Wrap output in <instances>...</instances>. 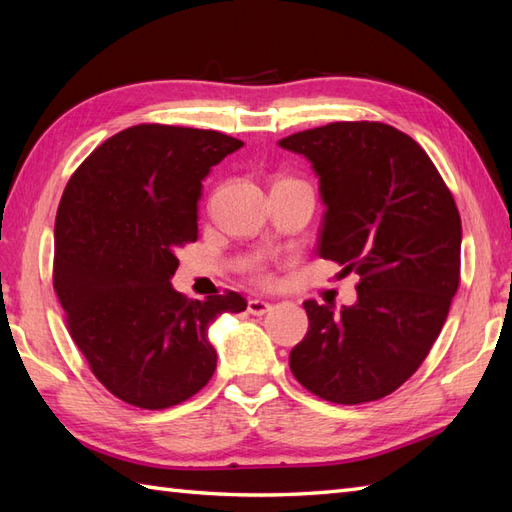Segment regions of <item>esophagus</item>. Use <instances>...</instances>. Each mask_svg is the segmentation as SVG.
Masks as SVG:
<instances>
[{"instance_id": "obj_1", "label": "esophagus", "mask_w": 512, "mask_h": 512, "mask_svg": "<svg viewBox=\"0 0 512 512\" xmlns=\"http://www.w3.org/2000/svg\"><path fill=\"white\" fill-rule=\"evenodd\" d=\"M273 308L270 306L268 301H262V299H248V306H246V310L250 312V314H255V317H264V314Z\"/></svg>"}]
</instances>
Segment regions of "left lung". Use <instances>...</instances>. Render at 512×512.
I'll return each instance as SVG.
<instances>
[{"label": "left lung", "instance_id": "1", "mask_svg": "<svg viewBox=\"0 0 512 512\" xmlns=\"http://www.w3.org/2000/svg\"><path fill=\"white\" fill-rule=\"evenodd\" d=\"M279 145L319 176V255L361 277L350 308L303 303L310 328L290 352L292 374L336 405L385 398L416 374L447 321L460 286L458 206L427 151L391 125L330 123Z\"/></svg>", "mask_w": 512, "mask_h": 512}]
</instances>
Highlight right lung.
<instances>
[{"label": "right lung", "instance_id": "1", "mask_svg": "<svg viewBox=\"0 0 512 512\" xmlns=\"http://www.w3.org/2000/svg\"><path fill=\"white\" fill-rule=\"evenodd\" d=\"M244 143L213 129L143 123L107 138L72 173L54 222L52 284L72 341L127 405L167 409L209 383V325L246 310L233 290H173L176 253L198 239L202 180Z\"/></svg>", "mask_w": 512, "mask_h": 512}]
</instances>
